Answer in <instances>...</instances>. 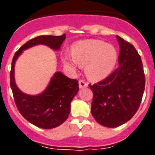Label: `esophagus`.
Here are the masks:
<instances>
[{"label":"esophagus","instance_id":"obj_1","mask_svg":"<svg viewBox=\"0 0 155 155\" xmlns=\"http://www.w3.org/2000/svg\"><path fill=\"white\" fill-rule=\"evenodd\" d=\"M78 83H79V87L80 88H83V87H87V85H88V83H87V82H85L84 80L83 79H80L79 82H78Z\"/></svg>","mask_w":155,"mask_h":155}]
</instances>
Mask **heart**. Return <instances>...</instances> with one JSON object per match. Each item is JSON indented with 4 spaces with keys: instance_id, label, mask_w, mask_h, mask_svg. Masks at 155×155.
Wrapping results in <instances>:
<instances>
[{
    "instance_id": "heart-1",
    "label": "heart",
    "mask_w": 155,
    "mask_h": 155,
    "mask_svg": "<svg viewBox=\"0 0 155 155\" xmlns=\"http://www.w3.org/2000/svg\"><path fill=\"white\" fill-rule=\"evenodd\" d=\"M73 57L64 56L62 62L67 67L75 68L86 67V75L92 81H99L109 75L118 59L116 48L99 40L79 41L72 47Z\"/></svg>"
}]
</instances>
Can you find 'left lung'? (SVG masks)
I'll return each mask as SVG.
<instances>
[{
    "mask_svg": "<svg viewBox=\"0 0 155 155\" xmlns=\"http://www.w3.org/2000/svg\"><path fill=\"white\" fill-rule=\"evenodd\" d=\"M118 67L110 75L89 87L93 93L91 113L104 127L115 128L133 118L141 104L145 76L141 58L132 44L117 36Z\"/></svg>",
    "mask_w": 155,
    "mask_h": 155,
    "instance_id": "8db88e82",
    "label": "left lung"
}]
</instances>
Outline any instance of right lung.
Instances as JSON below:
<instances>
[{"instance_id": "1", "label": "right lung", "mask_w": 155, "mask_h": 155, "mask_svg": "<svg viewBox=\"0 0 155 155\" xmlns=\"http://www.w3.org/2000/svg\"><path fill=\"white\" fill-rule=\"evenodd\" d=\"M66 36H39L27 41L14 55L10 72V84L17 109L31 124L50 129L63 124L70 113V104L78 92V81L71 79L62 72H57L43 93L27 95L17 87L14 78V67L23 50L38 44L46 45L59 50Z\"/></svg>"}]
</instances>
